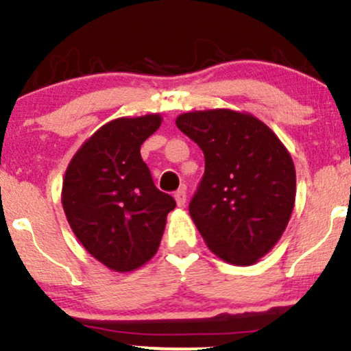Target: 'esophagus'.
<instances>
[{
    "instance_id": "34e87169",
    "label": "esophagus",
    "mask_w": 351,
    "mask_h": 351,
    "mask_svg": "<svg viewBox=\"0 0 351 351\" xmlns=\"http://www.w3.org/2000/svg\"><path fill=\"white\" fill-rule=\"evenodd\" d=\"M175 200H176V205L178 206H183L186 204V191L185 188H180L178 191H175Z\"/></svg>"
}]
</instances>
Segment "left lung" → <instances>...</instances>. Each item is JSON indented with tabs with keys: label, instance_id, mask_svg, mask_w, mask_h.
<instances>
[{
	"label": "left lung",
	"instance_id": "8db88e82",
	"mask_svg": "<svg viewBox=\"0 0 351 351\" xmlns=\"http://www.w3.org/2000/svg\"><path fill=\"white\" fill-rule=\"evenodd\" d=\"M176 126L205 156V175L190 202L205 243L228 264L259 263L282 237L296 200L287 147L243 110H191L176 117Z\"/></svg>",
	"mask_w": 351,
	"mask_h": 351
}]
</instances>
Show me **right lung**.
<instances>
[{
	"mask_svg": "<svg viewBox=\"0 0 351 351\" xmlns=\"http://www.w3.org/2000/svg\"><path fill=\"white\" fill-rule=\"evenodd\" d=\"M163 123L161 114L117 117L77 149L65 169L62 206L67 222L94 259L131 272L158 252L173 197L158 190L141 145Z\"/></svg>",
	"mask_w": 351,
	"mask_h": 351,
	"instance_id": "1",
	"label": "right lung"
}]
</instances>
